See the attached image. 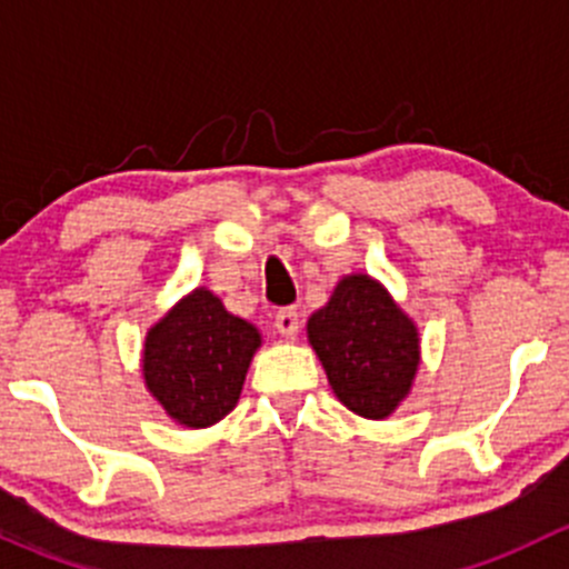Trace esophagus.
Returning <instances> with one entry per match:
<instances>
[{
    "mask_svg": "<svg viewBox=\"0 0 569 569\" xmlns=\"http://www.w3.org/2000/svg\"><path fill=\"white\" fill-rule=\"evenodd\" d=\"M274 327H278V332L283 338H295L297 330H300V313H297V308H280L274 313Z\"/></svg>",
    "mask_w": 569,
    "mask_h": 569,
    "instance_id": "obj_1",
    "label": "esophagus"
}]
</instances>
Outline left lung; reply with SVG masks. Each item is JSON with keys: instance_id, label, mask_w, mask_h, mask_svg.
<instances>
[{"instance_id": "obj_1", "label": "left lung", "mask_w": 569, "mask_h": 569, "mask_svg": "<svg viewBox=\"0 0 569 569\" xmlns=\"http://www.w3.org/2000/svg\"><path fill=\"white\" fill-rule=\"evenodd\" d=\"M306 330L343 407L382 421L410 396L421 366V336L380 280L343 274Z\"/></svg>"}]
</instances>
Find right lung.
<instances>
[{"instance_id": "obj_1", "label": "right lung", "mask_w": 569, "mask_h": 569, "mask_svg": "<svg viewBox=\"0 0 569 569\" xmlns=\"http://www.w3.org/2000/svg\"><path fill=\"white\" fill-rule=\"evenodd\" d=\"M258 347V327L198 286L148 327L142 380L178 427H214L237 407Z\"/></svg>"}]
</instances>
